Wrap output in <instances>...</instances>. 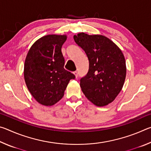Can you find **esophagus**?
<instances>
[{
  "mask_svg": "<svg viewBox=\"0 0 151 151\" xmlns=\"http://www.w3.org/2000/svg\"><path fill=\"white\" fill-rule=\"evenodd\" d=\"M74 75H75L76 78H77L78 77V73L77 71H75V72H74Z\"/></svg>",
  "mask_w": 151,
  "mask_h": 151,
  "instance_id": "34e87169",
  "label": "esophagus"
}]
</instances>
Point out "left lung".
Instances as JSON below:
<instances>
[{
    "label": "left lung",
    "mask_w": 151,
    "mask_h": 151,
    "mask_svg": "<svg viewBox=\"0 0 151 151\" xmlns=\"http://www.w3.org/2000/svg\"><path fill=\"white\" fill-rule=\"evenodd\" d=\"M73 38L89 61L87 75L81 79L82 91L94 105H108L124 85L127 66L123 53L105 36L80 32Z\"/></svg>",
    "instance_id": "obj_1"
}]
</instances>
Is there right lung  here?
Returning a JSON list of instances; mask_svg holds the SVG:
<instances>
[{"label":"right lung","instance_id":"1","mask_svg":"<svg viewBox=\"0 0 151 151\" xmlns=\"http://www.w3.org/2000/svg\"><path fill=\"white\" fill-rule=\"evenodd\" d=\"M67 36L48 35L34 42L25 59L24 78L30 94L40 104L50 106L63 98L75 75L64 68L61 48Z\"/></svg>","mask_w":151,"mask_h":151}]
</instances>
